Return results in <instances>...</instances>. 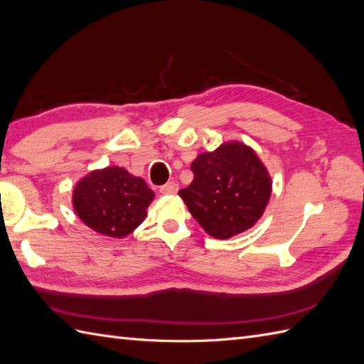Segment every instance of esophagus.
Returning <instances> with one entry per match:
<instances>
[{"label": "esophagus", "mask_w": 364, "mask_h": 364, "mask_svg": "<svg viewBox=\"0 0 364 364\" xmlns=\"http://www.w3.org/2000/svg\"><path fill=\"white\" fill-rule=\"evenodd\" d=\"M177 190H179V187H177V183H174V182L165 183L164 187H161V193L162 194H176Z\"/></svg>", "instance_id": "1"}]
</instances>
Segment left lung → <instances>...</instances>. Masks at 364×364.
Returning <instances> with one entry per match:
<instances>
[{"instance_id":"8db88e82","label":"left lung","mask_w":364,"mask_h":364,"mask_svg":"<svg viewBox=\"0 0 364 364\" xmlns=\"http://www.w3.org/2000/svg\"><path fill=\"white\" fill-rule=\"evenodd\" d=\"M193 182L179 191L193 218L216 239L252 228L267 207L272 177L253 148L225 141L191 164Z\"/></svg>"}]
</instances>
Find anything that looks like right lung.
Returning <instances> with one entry per match:
<instances>
[{"mask_svg":"<svg viewBox=\"0 0 364 364\" xmlns=\"http://www.w3.org/2000/svg\"><path fill=\"white\" fill-rule=\"evenodd\" d=\"M154 191L125 168L106 166L82 177L73 205L85 225L103 236L122 239L144 223Z\"/></svg>","mask_w":364,"mask_h":364,"instance_id":"1","label":"right lung"}]
</instances>
